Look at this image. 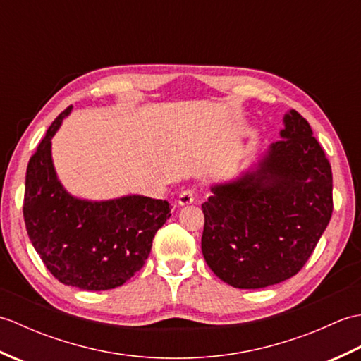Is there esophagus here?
Listing matches in <instances>:
<instances>
[{"label":"esophagus","instance_id":"obj_1","mask_svg":"<svg viewBox=\"0 0 361 361\" xmlns=\"http://www.w3.org/2000/svg\"><path fill=\"white\" fill-rule=\"evenodd\" d=\"M195 200V194L194 190H183V192L178 195V204L180 206H188V204H192Z\"/></svg>","mask_w":361,"mask_h":361}]
</instances>
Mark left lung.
I'll list each match as a JSON object with an SVG mask.
<instances>
[{"mask_svg": "<svg viewBox=\"0 0 361 361\" xmlns=\"http://www.w3.org/2000/svg\"><path fill=\"white\" fill-rule=\"evenodd\" d=\"M282 140L257 166L212 186L202 204V251L214 274L235 288H264L295 276L332 217V169L310 124L290 110Z\"/></svg>", "mask_w": 361, "mask_h": 361, "instance_id": "1", "label": "left lung"}]
</instances>
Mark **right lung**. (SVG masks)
<instances>
[{"mask_svg":"<svg viewBox=\"0 0 361 361\" xmlns=\"http://www.w3.org/2000/svg\"><path fill=\"white\" fill-rule=\"evenodd\" d=\"M71 109L59 114L29 159L23 216L54 278L82 290H110L141 270L171 206L144 195L90 202L68 194L52 164L51 140Z\"/></svg>","mask_w":361,"mask_h":361,"instance_id":"add662e5","label":"right lung"}]
</instances>
